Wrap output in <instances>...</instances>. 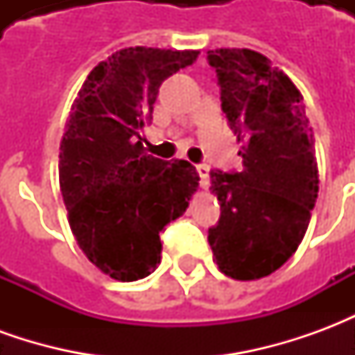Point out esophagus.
Here are the masks:
<instances>
[{
    "label": "esophagus",
    "instance_id": "obj_1",
    "mask_svg": "<svg viewBox=\"0 0 355 355\" xmlns=\"http://www.w3.org/2000/svg\"><path fill=\"white\" fill-rule=\"evenodd\" d=\"M196 169H198V175H200V182L203 188H207L209 184V167L205 163H200V165H196Z\"/></svg>",
    "mask_w": 355,
    "mask_h": 355
}]
</instances>
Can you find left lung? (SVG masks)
Listing matches in <instances>:
<instances>
[{
	"mask_svg": "<svg viewBox=\"0 0 355 355\" xmlns=\"http://www.w3.org/2000/svg\"><path fill=\"white\" fill-rule=\"evenodd\" d=\"M207 60L243 157L239 173L211 171L220 218L207 239L218 270L249 282L283 266L304 238L320 188L312 129L300 91L264 55L216 49Z\"/></svg>",
	"mask_w": 355,
	"mask_h": 355,
	"instance_id": "8db88e82",
	"label": "left lung"
}]
</instances>
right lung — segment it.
Instances as JSON below:
<instances>
[{
  "mask_svg": "<svg viewBox=\"0 0 355 355\" xmlns=\"http://www.w3.org/2000/svg\"><path fill=\"white\" fill-rule=\"evenodd\" d=\"M200 51L129 47L94 66L73 101L60 142L58 178L80 249L117 282L162 262L159 232L184 215L200 175L184 159L148 155L140 129L162 83Z\"/></svg>",
  "mask_w": 355,
  "mask_h": 355,
  "instance_id": "1",
  "label": "right lung"
}]
</instances>
